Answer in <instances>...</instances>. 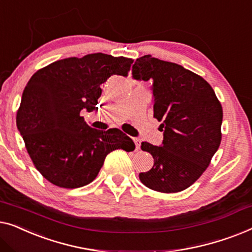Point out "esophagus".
Segmentation results:
<instances>
[{"label": "esophagus", "instance_id": "obj_1", "mask_svg": "<svg viewBox=\"0 0 252 252\" xmlns=\"http://www.w3.org/2000/svg\"><path fill=\"white\" fill-rule=\"evenodd\" d=\"M133 141H134V145H136V150L138 151L140 148V139H138V138H133Z\"/></svg>", "mask_w": 252, "mask_h": 252}]
</instances>
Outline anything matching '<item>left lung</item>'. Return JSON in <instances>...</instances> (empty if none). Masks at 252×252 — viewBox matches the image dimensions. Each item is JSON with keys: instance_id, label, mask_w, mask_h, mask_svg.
<instances>
[{"instance_id": "8db88e82", "label": "left lung", "mask_w": 252, "mask_h": 252, "mask_svg": "<svg viewBox=\"0 0 252 252\" xmlns=\"http://www.w3.org/2000/svg\"><path fill=\"white\" fill-rule=\"evenodd\" d=\"M132 79L153 81L154 118L161 122L163 132L158 146L141 143V150L153 157L154 165L139 173L140 182L162 193L186 189L205 171L220 145V102L201 76L150 55L134 62Z\"/></svg>"}]
</instances>
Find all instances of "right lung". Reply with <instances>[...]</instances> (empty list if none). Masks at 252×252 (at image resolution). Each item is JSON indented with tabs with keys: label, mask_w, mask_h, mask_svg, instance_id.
<instances>
[{
	"label": "right lung",
	"mask_w": 252,
	"mask_h": 252,
	"mask_svg": "<svg viewBox=\"0 0 252 252\" xmlns=\"http://www.w3.org/2000/svg\"><path fill=\"white\" fill-rule=\"evenodd\" d=\"M132 59L92 54L58 60L37 70L23 92L17 127L34 165L63 189L94 180L114 150L131 152L134 144L119 129H94L82 112L97 109L100 86L113 75L127 76Z\"/></svg>",
	"instance_id": "add662e5"
}]
</instances>
